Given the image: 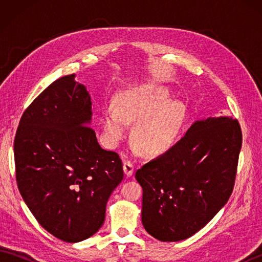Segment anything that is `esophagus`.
Masks as SVG:
<instances>
[{
  "instance_id": "esophagus-1",
  "label": "esophagus",
  "mask_w": 262,
  "mask_h": 262,
  "mask_svg": "<svg viewBox=\"0 0 262 262\" xmlns=\"http://www.w3.org/2000/svg\"><path fill=\"white\" fill-rule=\"evenodd\" d=\"M122 168H124V172H125V176L128 177H132L133 172H134V165H133L132 162L129 161H125L124 165H122Z\"/></svg>"
}]
</instances>
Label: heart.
<instances>
[{"label":"heart","instance_id":"1","mask_svg":"<svg viewBox=\"0 0 262 262\" xmlns=\"http://www.w3.org/2000/svg\"><path fill=\"white\" fill-rule=\"evenodd\" d=\"M137 122L135 140L152 155L168 152L174 146L186 121V108L170 101L169 92L157 85H145L126 91L102 113L105 141L117 146L124 140L129 122Z\"/></svg>","mask_w":262,"mask_h":262}]
</instances>
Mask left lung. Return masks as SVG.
I'll return each mask as SVG.
<instances>
[{
    "label": "left lung",
    "mask_w": 262,
    "mask_h": 262,
    "mask_svg": "<svg viewBox=\"0 0 262 262\" xmlns=\"http://www.w3.org/2000/svg\"><path fill=\"white\" fill-rule=\"evenodd\" d=\"M242 145L230 116L197 120L168 152L136 171L143 188L142 223L163 242L190 237L229 200Z\"/></svg>",
    "instance_id": "1"
}]
</instances>
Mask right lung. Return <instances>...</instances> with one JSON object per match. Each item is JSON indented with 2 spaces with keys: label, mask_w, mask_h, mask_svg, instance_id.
I'll return each mask as SVG.
<instances>
[{
  "label": "right lung",
  "mask_w": 262,
  "mask_h": 262,
  "mask_svg": "<svg viewBox=\"0 0 262 262\" xmlns=\"http://www.w3.org/2000/svg\"><path fill=\"white\" fill-rule=\"evenodd\" d=\"M92 102L75 74L53 82L21 117L15 176L28 208L59 240H86L102 226L111 192L124 178L118 154L99 145Z\"/></svg>",
  "instance_id": "right-lung-1"
}]
</instances>
